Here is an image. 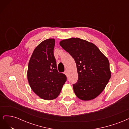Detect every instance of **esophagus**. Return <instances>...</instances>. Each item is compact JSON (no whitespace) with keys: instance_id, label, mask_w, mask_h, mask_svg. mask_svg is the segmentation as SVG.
Returning a JSON list of instances; mask_svg holds the SVG:
<instances>
[{"instance_id":"34e87169","label":"esophagus","mask_w":129,"mask_h":129,"mask_svg":"<svg viewBox=\"0 0 129 129\" xmlns=\"http://www.w3.org/2000/svg\"><path fill=\"white\" fill-rule=\"evenodd\" d=\"M64 74H65L66 75H67V71H65L64 72Z\"/></svg>"}]
</instances>
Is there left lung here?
<instances>
[{"label": "left lung", "instance_id": "1", "mask_svg": "<svg viewBox=\"0 0 129 129\" xmlns=\"http://www.w3.org/2000/svg\"><path fill=\"white\" fill-rule=\"evenodd\" d=\"M60 45L75 61L78 80L73 84L75 95L83 101L94 99L111 77L107 57L92 43L80 38L62 40Z\"/></svg>", "mask_w": 129, "mask_h": 129}]
</instances>
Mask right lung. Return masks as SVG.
Here are the masks:
<instances>
[{"label": "right lung", "instance_id": "obj_1", "mask_svg": "<svg viewBox=\"0 0 129 129\" xmlns=\"http://www.w3.org/2000/svg\"><path fill=\"white\" fill-rule=\"evenodd\" d=\"M55 39L41 42L34 50L28 63L27 79L32 90L40 98L52 100L59 95L67 77L57 70L54 55Z\"/></svg>", "mask_w": 129, "mask_h": 129}]
</instances>
